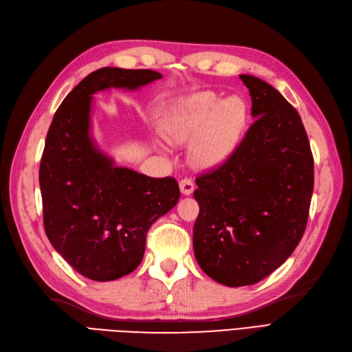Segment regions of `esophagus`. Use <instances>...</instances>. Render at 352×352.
<instances>
[{
    "label": "esophagus",
    "instance_id": "1",
    "mask_svg": "<svg viewBox=\"0 0 352 352\" xmlns=\"http://www.w3.org/2000/svg\"><path fill=\"white\" fill-rule=\"evenodd\" d=\"M179 186H180V192H182L184 195H190L195 189V185L190 179H182L179 182Z\"/></svg>",
    "mask_w": 352,
    "mask_h": 352
}]
</instances>
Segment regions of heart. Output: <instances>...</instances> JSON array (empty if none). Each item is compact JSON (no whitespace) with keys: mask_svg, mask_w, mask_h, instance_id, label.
<instances>
[{"mask_svg":"<svg viewBox=\"0 0 352 352\" xmlns=\"http://www.w3.org/2000/svg\"><path fill=\"white\" fill-rule=\"evenodd\" d=\"M248 126V105L238 95L221 98L201 91L175 102L160 131L168 144H190V160L201 168L221 166L236 151Z\"/></svg>","mask_w":352,"mask_h":352,"instance_id":"b5f03b06","label":"heart"}]
</instances>
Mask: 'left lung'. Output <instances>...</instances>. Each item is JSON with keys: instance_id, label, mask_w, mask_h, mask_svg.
<instances>
[{"instance_id": "left-lung-1", "label": "left lung", "mask_w": 352, "mask_h": 352, "mask_svg": "<svg viewBox=\"0 0 352 352\" xmlns=\"http://www.w3.org/2000/svg\"><path fill=\"white\" fill-rule=\"evenodd\" d=\"M255 122L229 160L195 179L199 267L230 287L254 285L300 243L314 188V160L298 111L272 85L241 74Z\"/></svg>"}]
</instances>
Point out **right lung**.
Masks as SVG:
<instances>
[{"label": "right lung", "instance_id": "right-lung-1", "mask_svg": "<svg viewBox=\"0 0 352 352\" xmlns=\"http://www.w3.org/2000/svg\"><path fill=\"white\" fill-rule=\"evenodd\" d=\"M163 76L154 70L102 67L88 74L60 104L39 166L44 228L52 247L82 276L116 280L141 264L146 233L172 210L175 177L155 179L114 166L91 136L92 95L138 89Z\"/></svg>", "mask_w": 352, "mask_h": 352}]
</instances>
